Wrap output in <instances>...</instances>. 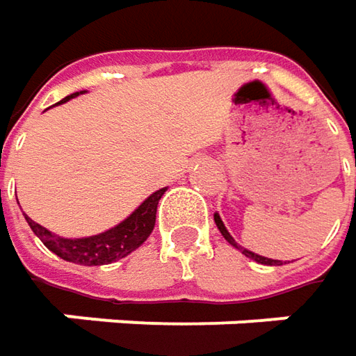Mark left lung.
Returning <instances> with one entry per match:
<instances>
[{
    "mask_svg": "<svg viewBox=\"0 0 356 356\" xmlns=\"http://www.w3.org/2000/svg\"><path fill=\"white\" fill-rule=\"evenodd\" d=\"M215 222H216V227H218V230H220V234L225 236V240H227L228 244H230V246H234L236 250L242 252L246 258H250V260H254V262H258V264H264V266H282V260H272V258H266V256H260V254H254V252L248 250V248L240 246L238 242L232 238V234L227 230V227H225V222H222V218H220L218 213H215Z\"/></svg>",
    "mask_w": 356,
    "mask_h": 356,
    "instance_id": "obj_1",
    "label": "left lung"
}]
</instances>
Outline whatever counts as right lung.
Returning <instances> with one entry per match:
<instances>
[{"instance_id": "add662e5", "label": "right lung", "mask_w": 356, "mask_h": 356, "mask_svg": "<svg viewBox=\"0 0 356 356\" xmlns=\"http://www.w3.org/2000/svg\"><path fill=\"white\" fill-rule=\"evenodd\" d=\"M84 92L86 90L72 92L67 98H63L58 104H65L70 98H76L79 94ZM165 191L167 187L155 191L154 195H149L128 218H124L116 227L94 236H84V238H63L41 225H37L27 215H25V220L35 232V236L58 258L67 262L80 264V266H102V264H112L126 258L149 238L155 227L157 204H159V199L165 195Z\"/></svg>"}]
</instances>
